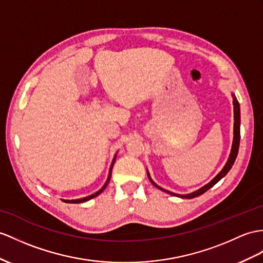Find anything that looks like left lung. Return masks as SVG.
<instances>
[{
  "mask_svg": "<svg viewBox=\"0 0 263 263\" xmlns=\"http://www.w3.org/2000/svg\"><path fill=\"white\" fill-rule=\"evenodd\" d=\"M232 96H233V106H234V137H233V144H232L231 154H230V157H229V159H228V162H227L226 166H224V167H223V170H222V171L219 173V174H217L209 184L204 185L203 187H201L200 190H197V191L193 192V193L186 194V195L175 194V193H172V192L166 191V190H164V189H162V187H159L158 185H156L155 183H154V182L151 180L149 174H148V173H147V174H148L149 180H151V182L153 183L154 186H156L157 189L162 190V191L166 192V193L172 194V195H176V196H180V197H183V198H193V197H196V196H198V195H202L203 193H205V192H206L208 190H210L211 187L214 186V185H215L217 182H219L222 177H224V176H226V175L228 174V172H229L230 170H231L232 165H233L234 162H235L236 156H238L239 146H240V105H239V101H238V99H236L235 96H234V95H232Z\"/></svg>",
  "mask_w": 263,
  "mask_h": 263,
  "instance_id": "8db88e82",
  "label": "left lung"
}]
</instances>
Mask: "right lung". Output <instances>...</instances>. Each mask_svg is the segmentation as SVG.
Here are the masks:
<instances>
[{
	"label": "right lung",
	"mask_w": 263,
	"mask_h": 263,
	"mask_svg": "<svg viewBox=\"0 0 263 263\" xmlns=\"http://www.w3.org/2000/svg\"><path fill=\"white\" fill-rule=\"evenodd\" d=\"M116 156V155H115ZM114 163H115V158H114V161H112V163H111V167H110V171H109V176H108V180H107V182L105 183V185L104 186H102L98 192H96L95 194H92V195H90V196H87V197H83V198H79V200H72V201H63V202H67V203H82V202H86V201H89V200H91V198H93V197H96L97 195H99L102 191H104L105 189H106V186H107V184L109 183V181H110V176H111V171H112V166H114Z\"/></svg>",
	"instance_id": "1"
}]
</instances>
